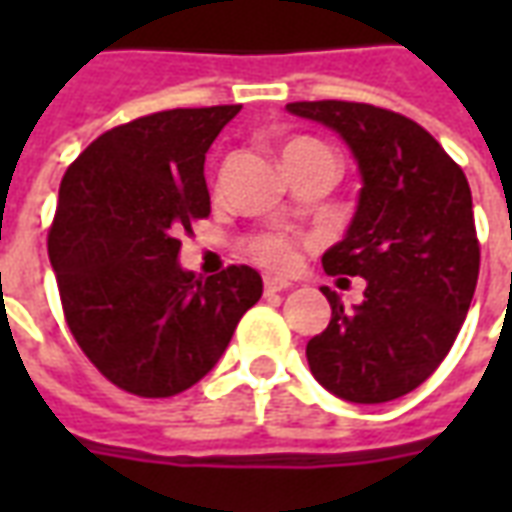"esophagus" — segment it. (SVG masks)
<instances>
[{
	"label": "esophagus",
	"mask_w": 512,
	"mask_h": 512,
	"mask_svg": "<svg viewBox=\"0 0 512 512\" xmlns=\"http://www.w3.org/2000/svg\"><path fill=\"white\" fill-rule=\"evenodd\" d=\"M263 288H266V293H282V290L290 288V282H288V279L266 277V279H263Z\"/></svg>",
	"instance_id": "esophagus-1"
}]
</instances>
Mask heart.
<instances>
[{
    "instance_id": "obj_1",
    "label": "heart",
    "mask_w": 512,
    "mask_h": 512,
    "mask_svg": "<svg viewBox=\"0 0 512 512\" xmlns=\"http://www.w3.org/2000/svg\"><path fill=\"white\" fill-rule=\"evenodd\" d=\"M301 145H318V142H310V139H296L290 142L285 150L290 147H301ZM249 255L255 257L260 266L271 268V271H285V268L293 266L296 260V249L290 244V238L279 233H268V235H257L255 241L249 244Z\"/></svg>"
}]
</instances>
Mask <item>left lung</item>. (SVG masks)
Wrapping results in <instances>:
<instances>
[{
    "label": "left lung",
    "mask_w": 512,
    "mask_h": 512,
    "mask_svg": "<svg viewBox=\"0 0 512 512\" xmlns=\"http://www.w3.org/2000/svg\"><path fill=\"white\" fill-rule=\"evenodd\" d=\"M290 115L332 128L362 189L343 241L323 252L326 274L362 277L365 299L332 304L307 343L315 381L351 403L408 395L441 365L472 304L480 246L463 169L414 120L370 104L299 101Z\"/></svg>",
    "instance_id": "left-lung-1"
}]
</instances>
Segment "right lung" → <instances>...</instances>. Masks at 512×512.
Wrapping results in <instances>:
<instances>
[{
  "label": "right lung",
  "instance_id": "obj_1",
  "mask_svg": "<svg viewBox=\"0 0 512 512\" xmlns=\"http://www.w3.org/2000/svg\"><path fill=\"white\" fill-rule=\"evenodd\" d=\"M241 106L169 109L95 139L60 186L51 268L76 343L112 384L172 397L222 359L263 296L255 268L205 282L180 266L178 235L211 213L205 153Z\"/></svg>",
  "mask_w": 512,
  "mask_h": 512
}]
</instances>
